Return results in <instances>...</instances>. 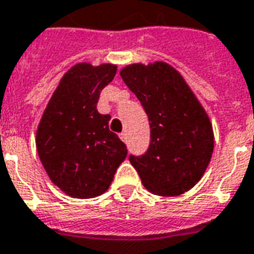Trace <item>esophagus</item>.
<instances>
[{"label": "esophagus", "mask_w": 254, "mask_h": 254, "mask_svg": "<svg viewBox=\"0 0 254 254\" xmlns=\"http://www.w3.org/2000/svg\"><path fill=\"white\" fill-rule=\"evenodd\" d=\"M120 139L123 140V142H127V134H126V132H122V134H120Z\"/></svg>", "instance_id": "1"}]
</instances>
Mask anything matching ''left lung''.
Masks as SVG:
<instances>
[{"label":"left lung","instance_id":"1","mask_svg":"<svg viewBox=\"0 0 254 254\" xmlns=\"http://www.w3.org/2000/svg\"><path fill=\"white\" fill-rule=\"evenodd\" d=\"M147 114L150 146L129 162L146 190L179 196L197 184L214 151L210 118L186 79L165 62L132 64L120 70Z\"/></svg>","mask_w":254,"mask_h":254}]
</instances>
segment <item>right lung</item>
<instances>
[{"mask_svg":"<svg viewBox=\"0 0 254 254\" xmlns=\"http://www.w3.org/2000/svg\"><path fill=\"white\" fill-rule=\"evenodd\" d=\"M116 64H74L51 96L36 131V149L59 190L90 199L108 190L127 147L109 131V115L97 111L100 92L114 79Z\"/></svg>","mask_w":254,"mask_h":254,"instance_id":"obj_1","label":"right lung"}]
</instances>
